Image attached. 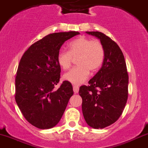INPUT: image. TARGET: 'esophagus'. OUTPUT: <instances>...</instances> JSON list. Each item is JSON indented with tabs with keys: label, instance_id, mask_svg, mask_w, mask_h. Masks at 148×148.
<instances>
[{
	"label": "esophagus",
	"instance_id": "1",
	"mask_svg": "<svg viewBox=\"0 0 148 148\" xmlns=\"http://www.w3.org/2000/svg\"><path fill=\"white\" fill-rule=\"evenodd\" d=\"M73 90H74V93H78L79 92V88L77 86H73Z\"/></svg>",
	"mask_w": 148,
	"mask_h": 148
}]
</instances>
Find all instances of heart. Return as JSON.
<instances>
[{
    "instance_id": "b5f03b06",
    "label": "heart",
    "mask_w": 148,
    "mask_h": 148,
    "mask_svg": "<svg viewBox=\"0 0 148 148\" xmlns=\"http://www.w3.org/2000/svg\"><path fill=\"white\" fill-rule=\"evenodd\" d=\"M69 51L61 50L57 56L58 64L62 69H69L73 59L77 60V67L64 74V80L76 85L86 81L89 71H97L103 64L105 50L100 41L85 36H80L69 43Z\"/></svg>"
}]
</instances>
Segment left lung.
<instances>
[{
	"label": "left lung",
	"instance_id": "8db88e82",
	"mask_svg": "<svg viewBox=\"0 0 148 148\" xmlns=\"http://www.w3.org/2000/svg\"><path fill=\"white\" fill-rule=\"evenodd\" d=\"M100 40L105 50L103 66L88 82L82 86V112L88 125L103 129L116 121L128 99L129 75L122 51L116 42L99 32H86Z\"/></svg>",
	"mask_w": 148,
	"mask_h": 148
}]
</instances>
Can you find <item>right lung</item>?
Instances as JSON below:
<instances>
[{
	"label": "right lung",
	"instance_id": "add662e5",
	"mask_svg": "<svg viewBox=\"0 0 148 148\" xmlns=\"http://www.w3.org/2000/svg\"><path fill=\"white\" fill-rule=\"evenodd\" d=\"M78 32L50 34L24 52L15 77V100L28 122L40 129L59 122L74 94L71 83L64 81L58 89L61 68L57 56L63 43Z\"/></svg>",
	"mask_w": 148,
	"mask_h": 148
}]
</instances>
